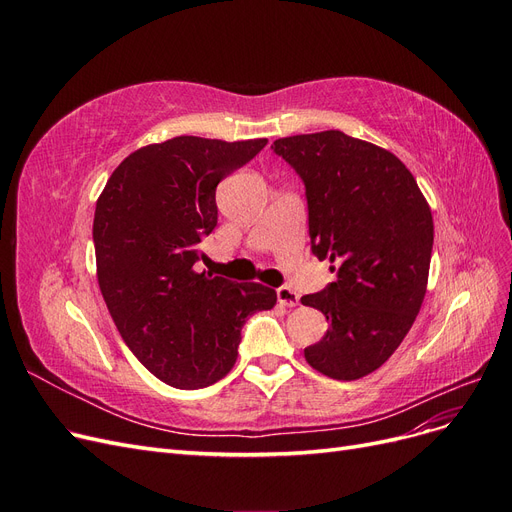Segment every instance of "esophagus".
<instances>
[{"mask_svg": "<svg viewBox=\"0 0 512 512\" xmlns=\"http://www.w3.org/2000/svg\"><path fill=\"white\" fill-rule=\"evenodd\" d=\"M277 303L284 305V307H294V305H299V294L294 292L290 286L277 288Z\"/></svg>", "mask_w": 512, "mask_h": 512, "instance_id": "34e87169", "label": "esophagus"}]
</instances>
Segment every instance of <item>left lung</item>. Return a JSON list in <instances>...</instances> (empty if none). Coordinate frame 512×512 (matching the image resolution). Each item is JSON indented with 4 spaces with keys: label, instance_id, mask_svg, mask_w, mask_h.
Listing matches in <instances>:
<instances>
[{
    "label": "left lung",
    "instance_id": "1",
    "mask_svg": "<svg viewBox=\"0 0 512 512\" xmlns=\"http://www.w3.org/2000/svg\"><path fill=\"white\" fill-rule=\"evenodd\" d=\"M273 151L305 183L312 252L335 282L301 297L329 331L305 361L333 380H359L404 342L427 292L433 218L406 164L339 130L277 138Z\"/></svg>",
    "mask_w": 512,
    "mask_h": 512
}]
</instances>
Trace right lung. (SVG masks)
<instances>
[{"label":"right lung","mask_w":512,"mask_h":512,"mask_svg":"<svg viewBox=\"0 0 512 512\" xmlns=\"http://www.w3.org/2000/svg\"><path fill=\"white\" fill-rule=\"evenodd\" d=\"M265 145L175 136L141 147L113 170L96 203L104 303L136 359L175 389L224 378L245 318L277 301L273 288L194 269L196 245L218 226L215 188Z\"/></svg>","instance_id":"add662e5"}]
</instances>
